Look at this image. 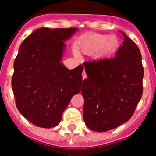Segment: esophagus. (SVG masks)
Returning <instances> with one entry per match:
<instances>
[{"label":"esophagus","instance_id":"esophagus-1","mask_svg":"<svg viewBox=\"0 0 156 156\" xmlns=\"http://www.w3.org/2000/svg\"><path fill=\"white\" fill-rule=\"evenodd\" d=\"M82 75H83V79H85L87 78V74H86V72H85V70H83V73H82Z\"/></svg>","mask_w":156,"mask_h":156}]
</instances>
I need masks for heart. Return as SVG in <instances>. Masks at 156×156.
I'll return each mask as SVG.
<instances>
[{
  "label": "heart",
  "instance_id": "b5f03b06",
  "mask_svg": "<svg viewBox=\"0 0 156 156\" xmlns=\"http://www.w3.org/2000/svg\"><path fill=\"white\" fill-rule=\"evenodd\" d=\"M119 41L115 36L105 37L100 34H94L87 38L82 39L80 47L86 54H93L99 51L101 54H108L117 48Z\"/></svg>",
  "mask_w": 156,
  "mask_h": 156
}]
</instances>
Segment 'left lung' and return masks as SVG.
<instances>
[{
    "label": "left lung",
    "instance_id": "left-lung-1",
    "mask_svg": "<svg viewBox=\"0 0 156 156\" xmlns=\"http://www.w3.org/2000/svg\"><path fill=\"white\" fill-rule=\"evenodd\" d=\"M120 32L124 40L115 57L83 63L87 76L82 83L83 119L87 128L98 133L129 120L143 92L140 50Z\"/></svg>",
    "mask_w": 156,
    "mask_h": 156
}]
</instances>
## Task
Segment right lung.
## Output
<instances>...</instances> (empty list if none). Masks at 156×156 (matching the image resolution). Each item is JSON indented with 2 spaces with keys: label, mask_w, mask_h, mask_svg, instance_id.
Returning <instances> with one entry per match:
<instances>
[{
  "label": "right lung",
  "mask_w": 156,
  "mask_h": 156,
  "mask_svg": "<svg viewBox=\"0 0 156 156\" xmlns=\"http://www.w3.org/2000/svg\"><path fill=\"white\" fill-rule=\"evenodd\" d=\"M77 28H37L23 41L14 62L12 89L23 117L40 128L58 125L70 100L82 88L83 65L60 62L66 41Z\"/></svg>",
  "instance_id": "1"
}]
</instances>
